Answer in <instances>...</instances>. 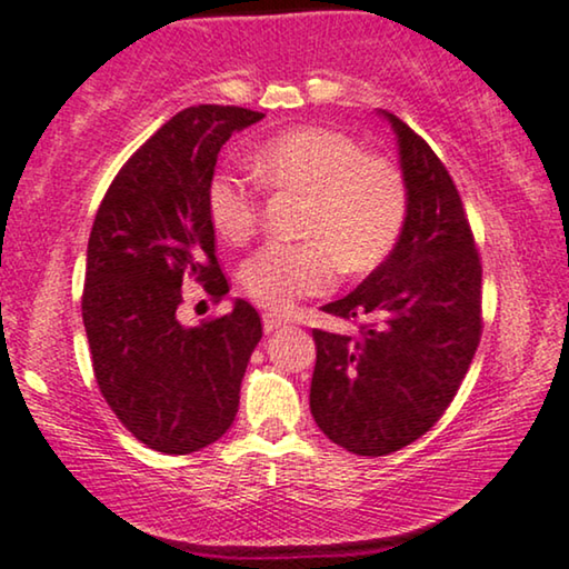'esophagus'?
Returning a JSON list of instances; mask_svg holds the SVG:
<instances>
[{"label": "esophagus", "instance_id": "obj_1", "mask_svg": "<svg viewBox=\"0 0 569 569\" xmlns=\"http://www.w3.org/2000/svg\"><path fill=\"white\" fill-rule=\"evenodd\" d=\"M286 325H289V320H286V317L272 315V312H264V315H262V328H264V332H272V330H278V328H286Z\"/></svg>", "mask_w": 569, "mask_h": 569}]
</instances>
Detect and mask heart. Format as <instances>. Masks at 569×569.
<instances>
[{"instance_id": "1", "label": "heart", "mask_w": 569, "mask_h": 569, "mask_svg": "<svg viewBox=\"0 0 569 569\" xmlns=\"http://www.w3.org/2000/svg\"><path fill=\"white\" fill-rule=\"evenodd\" d=\"M249 166L272 192L299 194L307 202L297 229L305 241L257 249L241 268L244 291L272 312L328 291L336 268L346 276L375 270L403 237L411 210L403 169L388 156L367 153L348 132L293 127L262 142ZM208 218L223 241L247 244L260 229L252 181L233 171L213 173Z\"/></svg>"}]
</instances>
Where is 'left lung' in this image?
Segmentation results:
<instances>
[{"mask_svg":"<svg viewBox=\"0 0 569 569\" xmlns=\"http://www.w3.org/2000/svg\"><path fill=\"white\" fill-rule=\"evenodd\" d=\"M400 142L411 210L398 247L359 289L322 312L356 336L312 330L309 408L328 439L390 456L435 427L479 348L481 254L452 177L427 140L385 113Z\"/></svg>","mask_w":569,"mask_h":569,"instance_id":"8db88e82","label":"left lung"}]
</instances>
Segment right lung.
Masks as SVG:
<instances>
[{"instance_id":"obj_1","label":"right lung","mask_w":569,"mask_h":569,"mask_svg":"<svg viewBox=\"0 0 569 569\" xmlns=\"http://www.w3.org/2000/svg\"><path fill=\"white\" fill-rule=\"evenodd\" d=\"M264 113L189 106L130 156L106 189L88 239L82 322L98 390L134 439L187 456L226 435L239 411L260 315L237 301L200 328L177 320L181 286L229 293L208 218L218 150Z\"/></svg>"}]
</instances>
